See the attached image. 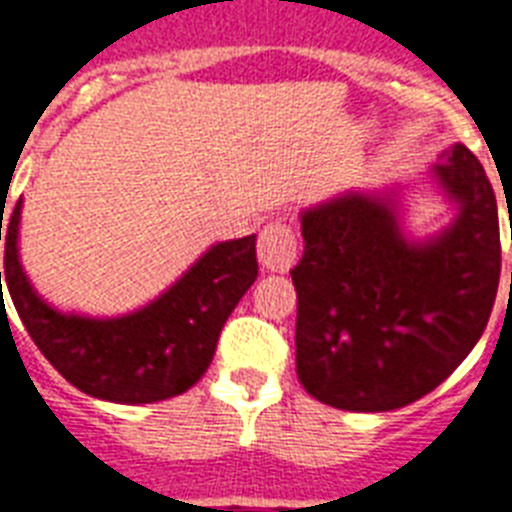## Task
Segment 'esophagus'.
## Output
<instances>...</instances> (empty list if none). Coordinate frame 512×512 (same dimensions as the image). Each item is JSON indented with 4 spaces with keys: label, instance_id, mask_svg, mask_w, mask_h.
<instances>
[{
    "label": "esophagus",
    "instance_id": "obj_1",
    "mask_svg": "<svg viewBox=\"0 0 512 512\" xmlns=\"http://www.w3.org/2000/svg\"><path fill=\"white\" fill-rule=\"evenodd\" d=\"M296 255H299V249H296V236L289 223L273 221L260 231L257 257H260L263 268L273 270V273H286L296 263Z\"/></svg>",
    "mask_w": 512,
    "mask_h": 512
}]
</instances>
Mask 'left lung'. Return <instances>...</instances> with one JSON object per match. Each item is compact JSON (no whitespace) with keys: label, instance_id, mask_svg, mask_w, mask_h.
<instances>
[{"label":"left lung","instance_id":"1","mask_svg":"<svg viewBox=\"0 0 512 512\" xmlns=\"http://www.w3.org/2000/svg\"><path fill=\"white\" fill-rule=\"evenodd\" d=\"M432 174L458 216L427 242L403 236L395 195L346 192L302 213L296 375L333 409L419 401L487 328L500 283L495 190L463 143L442 150Z\"/></svg>","mask_w":512,"mask_h":512}]
</instances>
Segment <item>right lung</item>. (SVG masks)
I'll list each match as a JSON object with an SVG mask.
<instances>
[{
  "label": "right lung",
  "instance_id": "obj_1",
  "mask_svg": "<svg viewBox=\"0 0 512 512\" xmlns=\"http://www.w3.org/2000/svg\"><path fill=\"white\" fill-rule=\"evenodd\" d=\"M20 208L23 200L4 229V278L25 330L64 380L101 401L135 406L174 398L205 375L223 322L257 278L255 234L210 247L156 302L98 320L64 315L30 286L17 255Z\"/></svg>",
  "mask_w": 512,
  "mask_h": 512
}]
</instances>
